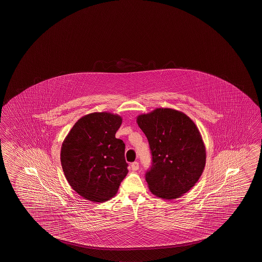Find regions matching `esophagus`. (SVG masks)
Instances as JSON below:
<instances>
[{"label":"esophagus","mask_w":262,"mask_h":262,"mask_svg":"<svg viewBox=\"0 0 262 262\" xmlns=\"http://www.w3.org/2000/svg\"><path fill=\"white\" fill-rule=\"evenodd\" d=\"M132 169H133V171H137L139 170V163L138 162H134V163H132Z\"/></svg>","instance_id":"1"}]
</instances>
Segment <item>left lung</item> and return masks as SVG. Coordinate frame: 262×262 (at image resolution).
Instances as JSON below:
<instances>
[{
    "instance_id": "8db88e82",
    "label": "left lung",
    "mask_w": 262,
    "mask_h": 262,
    "mask_svg": "<svg viewBox=\"0 0 262 262\" xmlns=\"http://www.w3.org/2000/svg\"><path fill=\"white\" fill-rule=\"evenodd\" d=\"M148 139L151 166L145 179L158 198H180L195 185L206 165V147L196 125L187 115L159 107L137 117Z\"/></svg>"
}]
</instances>
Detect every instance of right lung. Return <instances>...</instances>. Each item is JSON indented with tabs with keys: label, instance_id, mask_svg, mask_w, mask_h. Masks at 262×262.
Segmentation results:
<instances>
[{
	"label": "right lung",
	"instance_id": "1",
	"mask_svg": "<svg viewBox=\"0 0 262 262\" xmlns=\"http://www.w3.org/2000/svg\"><path fill=\"white\" fill-rule=\"evenodd\" d=\"M121 122L117 114L93 112L77 120L63 142L60 159L64 176L86 200H110L128 173L124 142L115 137Z\"/></svg>",
	"mask_w": 262,
	"mask_h": 262
}]
</instances>
